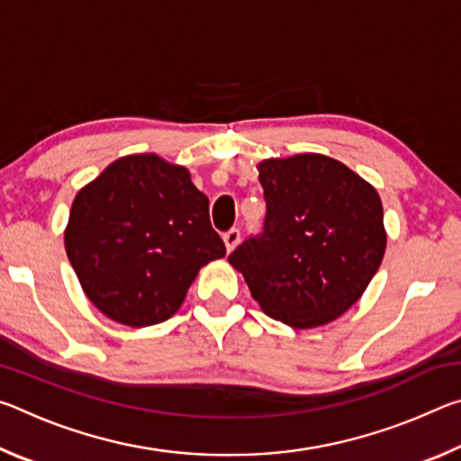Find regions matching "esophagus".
<instances>
[{
    "mask_svg": "<svg viewBox=\"0 0 461 461\" xmlns=\"http://www.w3.org/2000/svg\"><path fill=\"white\" fill-rule=\"evenodd\" d=\"M223 244H225V249L228 252H233L236 249V246L240 244V230H230L223 233Z\"/></svg>",
    "mask_w": 461,
    "mask_h": 461,
    "instance_id": "obj_1",
    "label": "esophagus"
}]
</instances>
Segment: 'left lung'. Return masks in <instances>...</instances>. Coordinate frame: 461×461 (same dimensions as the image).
<instances>
[{"label": "left lung", "instance_id": "left-lung-1", "mask_svg": "<svg viewBox=\"0 0 461 461\" xmlns=\"http://www.w3.org/2000/svg\"><path fill=\"white\" fill-rule=\"evenodd\" d=\"M264 233L230 256L268 317L294 330L335 321L354 307L386 249L378 191L325 154L267 158Z\"/></svg>", "mask_w": 461, "mask_h": 461}]
</instances>
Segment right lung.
<instances>
[{
  "mask_svg": "<svg viewBox=\"0 0 461 461\" xmlns=\"http://www.w3.org/2000/svg\"><path fill=\"white\" fill-rule=\"evenodd\" d=\"M65 249L87 299L128 327L173 317L225 256L189 170L152 152L122 156L75 194Z\"/></svg>",
  "mask_w": 461,
  "mask_h": 461,
  "instance_id": "obj_1",
  "label": "right lung"
}]
</instances>
